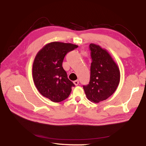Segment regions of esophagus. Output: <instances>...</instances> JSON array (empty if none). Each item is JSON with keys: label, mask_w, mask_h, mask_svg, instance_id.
Masks as SVG:
<instances>
[{"label": "esophagus", "mask_w": 146, "mask_h": 146, "mask_svg": "<svg viewBox=\"0 0 146 146\" xmlns=\"http://www.w3.org/2000/svg\"><path fill=\"white\" fill-rule=\"evenodd\" d=\"M74 85H76V86H77L78 85V83H79V81L78 80H75L74 82Z\"/></svg>", "instance_id": "obj_1"}]
</instances>
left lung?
Segmentation results:
<instances>
[{
    "label": "left lung",
    "instance_id": "8db88e82",
    "mask_svg": "<svg viewBox=\"0 0 146 146\" xmlns=\"http://www.w3.org/2000/svg\"><path fill=\"white\" fill-rule=\"evenodd\" d=\"M91 76L89 84L83 86L88 100L99 103L116 91L120 82V70L108 51L95 44H90Z\"/></svg>",
    "mask_w": 146,
    "mask_h": 146
}]
</instances>
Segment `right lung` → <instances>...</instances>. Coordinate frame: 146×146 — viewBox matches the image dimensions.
I'll list each match as a JSON object with an SVG mask.
<instances>
[{"instance_id":"obj_1","label":"right lung","mask_w":146,"mask_h":146,"mask_svg":"<svg viewBox=\"0 0 146 146\" xmlns=\"http://www.w3.org/2000/svg\"><path fill=\"white\" fill-rule=\"evenodd\" d=\"M77 47L71 43L52 42L35 56L32 68L35 85L41 95L54 102L67 99L75 86L68 79L62 63L67 53Z\"/></svg>"}]
</instances>
